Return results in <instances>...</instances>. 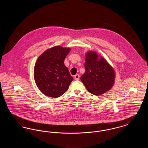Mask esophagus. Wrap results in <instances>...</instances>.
Here are the masks:
<instances>
[{
  "instance_id": "esophagus-1",
  "label": "esophagus",
  "mask_w": 148,
  "mask_h": 148,
  "mask_svg": "<svg viewBox=\"0 0 148 148\" xmlns=\"http://www.w3.org/2000/svg\"><path fill=\"white\" fill-rule=\"evenodd\" d=\"M74 79L75 80H79V74H76L74 76Z\"/></svg>"
}]
</instances>
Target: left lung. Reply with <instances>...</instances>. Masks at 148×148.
<instances>
[{
    "label": "left lung",
    "mask_w": 148,
    "mask_h": 148,
    "mask_svg": "<svg viewBox=\"0 0 148 148\" xmlns=\"http://www.w3.org/2000/svg\"><path fill=\"white\" fill-rule=\"evenodd\" d=\"M84 65L85 72L80 80L88 92L100 95L111 89L115 82V74L105 58L99 56L95 51H88Z\"/></svg>",
    "instance_id": "left-lung-1"
}]
</instances>
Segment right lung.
Listing matches in <instances>:
<instances>
[{
    "label": "right lung",
    "instance_id": "right-lung-1",
    "mask_svg": "<svg viewBox=\"0 0 148 148\" xmlns=\"http://www.w3.org/2000/svg\"><path fill=\"white\" fill-rule=\"evenodd\" d=\"M71 50L55 46L45 50L38 58L34 77L37 87L45 95L58 98L68 90L73 77L64 61Z\"/></svg>",
    "mask_w": 148,
    "mask_h": 148
}]
</instances>
